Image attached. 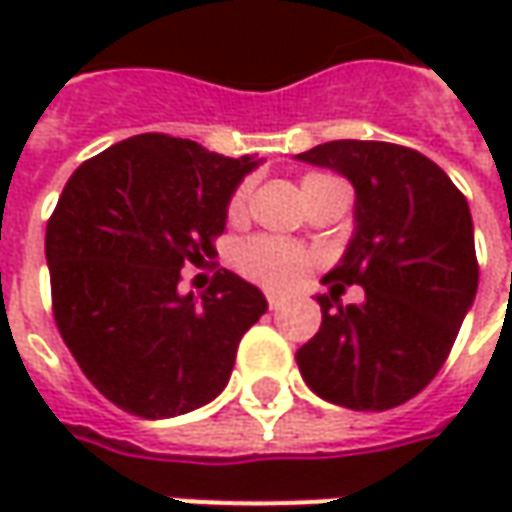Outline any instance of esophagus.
Masks as SVG:
<instances>
[{
	"label": "esophagus",
	"mask_w": 512,
	"mask_h": 512,
	"mask_svg": "<svg viewBox=\"0 0 512 512\" xmlns=\"http://www.w3.org/2000/svg\"><path fill=\"white\" fill-rule=\"evenodd\" d=\"M267 305H270V310H279L285 305V296L282 293H267Z\"/></svg>",
	"instance_id": "esophagus-1"
}]
</instances>
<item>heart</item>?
Instances as JSON below:
<instances>
[{
  "label": "heart",
  "mask_w": 512,
  "mask_h": 512,
  "mask_svg": "<svg viewBox=\"0 0 512 512\" xmlns=\"http://www.w3.org/2000/svg\"><path fill=\"white\" fill-rule=\"evenodd\" d=\"M316 179H330V176H307L302 185L316 182ZM242 205H245V190H239L233 196L230 210L239 213ZM307 265H310V256L305 250L287 245V242H276V239H253V242L239 247V253H236V267L245 273L247 279L267 287L296 285Z\"/></svg>",
  "instance_id": "heart-1"
}]
</instances>
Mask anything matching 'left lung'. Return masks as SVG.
Returning <instances> with one entry per match:
<instances>
[{"mask_svg":"<svg viewBox=\"0 0 512 512\" xmlns=\"http://www.w3.org/2000/svg\"><path fill=\"white\" fill-rule=\"evenodd\" d=\"M344 176L353 236L322 305L319 333L296 350L307 387L347 410H390L439 373L479 287L467 199L436 162L390 142L339 139L296 156ZM344 284L359 306L335 307Z\"/></svg>","mask_w":512,"mask_h":512,"instance_id":"left-lung-1","label":"left lung"}]
</instances>
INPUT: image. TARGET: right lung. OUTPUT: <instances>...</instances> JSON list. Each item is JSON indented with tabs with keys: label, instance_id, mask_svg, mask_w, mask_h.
Listing matches in <instances>:
<instances>
[{
	"label": "right lung",
	"instance_id": "1",
	"mask_svg": "<svg viewBox=\"0 0 512 512\" xmlns=\"http://www.w3.org/2000/svg\"><path fill=\"white\" fill-rule=\"evenodd\" d=\"M259 165L139 133L79 165L62 190L45 233L56 327L90 384L125 413L173 419L230 382L265 293L230 270L182 293L179 270L216 253L230 196Z\"/></svg>",
	"mask_w": 512,
	"mask_h": 512
}]
</instances>
